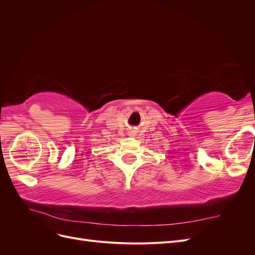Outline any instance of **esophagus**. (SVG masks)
Wrapping results in <instances>:
<instances>
[{
  "instance_id": "obj_1",
  "label": "esophagus",
  "mask_w": 255,
  "mask_h": 255,
  "mask_svg": "<svg viewBox=\"0 0 255 255\" xmlns=\"http://www.w3.org/2000/svg\"><path fill=\"white\" fill-rule=\"evenodd\" d=\"M135 134H136L135 130H129V132H128V135H129V136H134Z\"/></svg>"
}]
</instances>
